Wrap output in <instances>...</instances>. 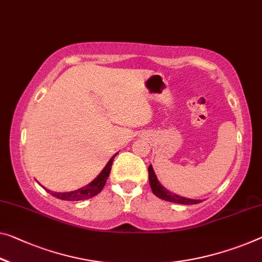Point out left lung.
I'll return each instance as SVG.
<instances>
[{
	"instance_id": "obj_1",
	"label": "left lung",
	"mask_w": 262,
	"mask_h": 262,
	"mask_svg": "<svg viewBox=\"0 0 262 262\" xmlns=\"http://www.w3.org/2000/svg\"><path fill=\"white\" fill-rule=\"evenodd\" d=\"M148 180H150L152 192H154L157 196H159L160 199L171 201V203H176V204H183V205H194V204L201 203V200L183 198V196L173 194V193H171L170 191H167L166 188L163 187L158 182L156 173L154 171V167H152L151 165L148 166Z\"/></svg>"
}]
</instances>
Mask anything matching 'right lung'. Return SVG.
I'll return each mask as SVG.
<instances>
[{
	"label": "right lung",
	"mask_w": 262,
	"mask_h": 262,
	"mask_svg": "<svg viewBox=\"0 0 262 262\" xmlns=\"http://www.w3.org/2000/svg\"><path fill=\"white\" fill-rule=\"evenodd\" d=\"M117 156L116 154L112 158L108 160V163L106 164V166L104 167V170L99 173V176L96 178L94 182H91L89 185L84 186L79 190L72 191V192H50L49 190H47L49 193H51L52 195L56 196V198L61 199V200H68V201H78V200H84V199H89L92 198V196L97 195L98 193L103 190V187L105 186V183L110 176L111 172V166L112 163H114L115 157Z\"/></svg>",
	"instance_id": "obj_1"
}]
</instances>
